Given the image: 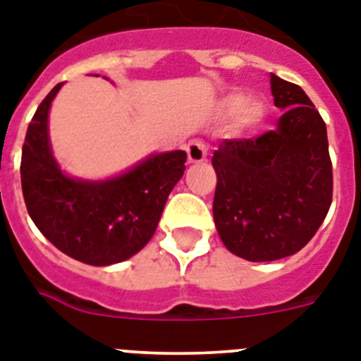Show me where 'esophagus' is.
<instances>
[{
    "mask_svg": "<svg viewBox=\"0 0 361 361\" xmlns=\"http://www.w3.org/2000/svg\"><path fill=\"white\" fill-rule=\"evenodd\" d=\"M185 150H187L189 163H202L207 156V145L202 140H192V142H189L187 147H185Z\"/></svg>",
    "mask_w": 361,
    "mask_h": 361,
    "instance_id": "obj_1",
    "label": "esophagus"
}]
</instances>
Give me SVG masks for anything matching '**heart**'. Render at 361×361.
Masks as SVG:
<instances>
[{
    "label": "heart",
    "instance_id": "obj_1",
    "mask_svg": "<svg viewBox=\"0 0 361 361\" xmlns=\"http://www.w3.org/2000/svg\"><path fill=\"white\" fill-rule=\"evenodd\" d=\"M225 106H227V111L231 112V114H240V112L243 111V106H245V98H243V96H233V98L227 99ZM262 116H263V111L258 103L249 105L245 109V112H243V118H245L247 123H256Z\"/></svg>",
    "mask_w": 361,
    "mask_h": 361
}]
</instances>
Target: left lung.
I'll use <instances>...</instances> for the list:
<instances>
[{"mask_svg":"<svg viewBox=\"0 0 361 361\" xmlns=\"http://www.w3.org/2000/svg\"><path fill=\"white\" fill-rule=\"evenodd\" d=\"M276 128L224 140L212 156L218 176L212 214L233 255L274 262L296 255L324 224L332 202L325 121L303 89L271 74Z\"/></svg>","mask_w":361,"mask_h":361,"instance_id":"obj_1","label":"left lung"}]
</instances>
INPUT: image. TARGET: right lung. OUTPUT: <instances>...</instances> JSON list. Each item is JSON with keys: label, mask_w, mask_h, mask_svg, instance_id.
<instances>
[{"label": "right lung", "mask_w": 361, "mask_h": 361, "mask_svg": "<svg viewBox=\"0 0 361 361\" xmlns=\"http://www.w3.org/2000/svg\"><path fill=\"white\" fill-rule=\"evenodd\" d=\"M61 83L39 103L21 152V189L27 211L43 236L71 258L89 265L128 259L149 243L169 194L185 171L183 150L150 156L109 181L67 178L49 145L47 118Z\"/></svg>", "instance_id": "obj_1"}]
</instances>
